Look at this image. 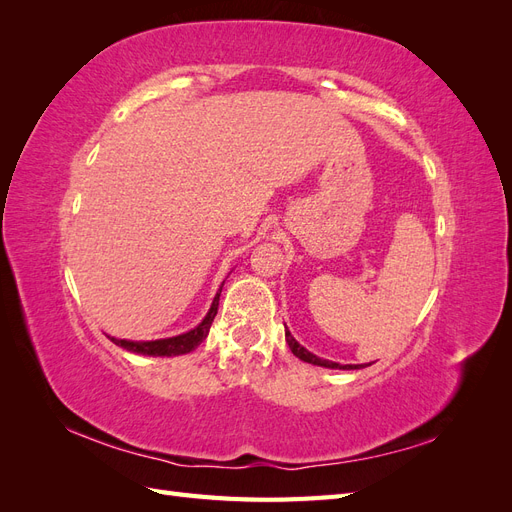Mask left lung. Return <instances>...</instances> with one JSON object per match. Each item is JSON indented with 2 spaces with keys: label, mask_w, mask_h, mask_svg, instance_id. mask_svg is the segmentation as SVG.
<instances>
[{
  "label": "left lung",
  "mask_w": 512,
  "mask_h": 512,
  "mask_svg": "<svg viewBox=\"0 0 512 512\" xmlns=\"http://www.w3.org/2000/svg\"><path fill=\"white\" fill-rule=\"evenodd\" d=\"M286 342H288V346H290V350H292V354L294 356H299L301 361H305V363H312V365H320V367H331V369H359V365H339V363H333V361H324V359H318L316 354H312V352H307L301 344H297V339H294L288 331H286Z\"/></svg>",
  "instance_id": "obj_1"
}]
</instances>
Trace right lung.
Here are the masks:
<instances>
[{
	"mask_svg": "<svg viewBox=\"0 0 512 512\" xmlns=\"http://www.w3.org/2000/svg\"><path fill=\"white\" fill-rule=\"evenodd\" d=\"M224 286V284H222ZM222 292V288H220ZM220 292L215 294V299L211 303L209 314L205 316V320L198 324L196 329L177 335V337H168V339H156V342H128V339H113V344L126 348L130 352H138V354H149V356H177V354H188L192 352L196 346L203 344V339L209 335L211 322L218 314V305H220Z\"/></svg>",
	"mask_w": 512,
	"mask_h": 512,
	"instance_id": "obj_1",
	"label": "right lung"
}]
</instances>
